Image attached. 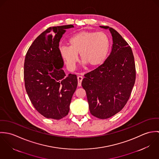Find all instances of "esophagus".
I'll return each instance as SVG.
<instances>
[{"instance_id": "1", "label": "esophagus", "mask_w": 159, "mask_h": 159, "mask_svg": "<svg viewBox=\"0 0 159 159\" xmlns=\"http://www.w3.org/2000/svg\"><path fill=\"white\" fill-rule=\"evenodd\" d=\"M77 78H78V86H81V81H82L83 78L81 76H78Z\"/></svg>"}]
</instances>
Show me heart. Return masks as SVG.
<instances>
[{"mask_svg": "<svg viewBox=\"0 0 159 159\" xmlns=\"http://www.w3.org/2000/svg\"><path fill=\"white\" fill-rule=\"evenodd\" d=\"M69 43L70 46L60 48V53L71 70L75 67L80 54L84 65L91 68L99 67L105 62L110 49V38L102 32H80L70 38Z\"/></svg>", "mask_w": 159, "mask_h": 159, "instance_id": "1", "label": "heart"}]
</instances>
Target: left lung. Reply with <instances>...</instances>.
<instances>
[{"label": "left lung", "instance_id": "left-lung-1", "mask_svg": "<svg viewBox=\"0 0 159 159\" xmlns=\"http://www.w3.org/2000/svg\"><path fill=\"white\" fill-rule=\"evenodd\" d=\"M111 52L99 67L84 75L82 86L86 91L91 113L104 119L119 112L127 103L136 78L135 64L131 48L113 28Z\"/></svg>", "mask_w": 159, "mask_h": 159}]
</instances>
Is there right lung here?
<instances>
[{"label":"right lung","mask_w":159,"mask_h":159,"mask_svg":"<svg viewBox=\"0 0 159 159\" xmlns=\"http://www.w3.org/2000/svg\"><path fill=\"white\" fill-rule=\"evenodd\" d=\"M71 24L47 29L34 41L25 55V88L34 108L46 118L61 119L68 114L76 91V75L66 76L59 48L66 29Z\"/></svg>","instance_id":"right-lung-1"}]
</instances>
